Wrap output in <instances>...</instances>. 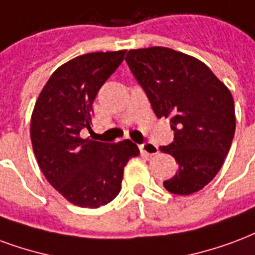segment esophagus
I'll use <instances>...</instances> for the list:
<instances>
[{
	"label": "esophagus",
	"mask_w": 255,
	"mask_h": 255,
	"mask_svg": "<svg viewBox=\"0 0 255 255\" xmlns=\"http://www.w3.org/2000/svg\"><path fill=\"white\" fill-rule=\"evenodd\" d=\"M139 150L142 152H144V154H147V155H155V154H158V147L151 142L142 143V144L139 146Z\"/></svg>",
	"instance_id": "34e87169"
}]
</instances>
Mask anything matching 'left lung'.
Instances as JSON below:
<instances>
[{"label":"left lung","mask_w":255,"mask_h":255,"mask_svg":"<svg viewBox=\"0 0 255 255\" xmlns=\"http://www.w3.org/2000/svg\"><path fill=\"white\" fill-rule=\"evenodd\" d=\"M126 62L156 118H170L174 142L161 151L174 156L178 170L163 186L174 195L199 192L218 174L233 143L230 90L203 62L171 48L131 50Z\"/></svg>","instance_id":"left-lung-1"}]
</instances>
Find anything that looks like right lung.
I'll return each instance as SVG.
<instances>
[{"instance_id": "obj_1", "label": "right lung", "mask_w": 255, "mask_h": 255, "mask_svg": "<svg viewBox=\"0 0 255 255\" xmlns=\"http://www.w3.org/2000/svg\"><path fill=\"white\" fill-rule=\"evenodd\" d=\"M126 51L92 52L60 66L35 104L31 119L33 152L43 174L70 203L99 208L122 189L124 166L139 154L131 140L82 139L92 127L96 96L116 71Z\"/></svg>"}]
</instances>
